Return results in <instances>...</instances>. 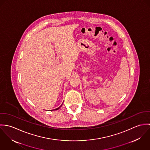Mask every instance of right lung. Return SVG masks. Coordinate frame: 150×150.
<instances>
[{
	"instance_id": "right-lung-1",
	"label": "right lung",
	"mask_w": 150,
	"mask_h": 150,
	"mask_svg": "<svg viewBox=\"0 0 150 150\" xmlns=\"http://www.w3.org/2000/svg\"><path fill=\"white\" fill-rule=\"evenodd\" d=\"M62 105H61V106H59V107H58V108H56V109H55V110H58V109H59V108H60V107H61V106H62Z\"/></svg>"
}]
</instances>
